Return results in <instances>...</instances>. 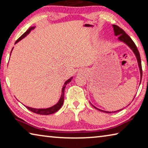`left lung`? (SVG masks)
<instances>
[{"label": "left lung", "mask_w": 148, "mask_h": 148, "mask_svg": "<svg viewBox=\"0 0 148 148\" xmlns=\"http://www.w3.org/2000/svg\"><path fill=\"white\" fill-rule=\"evenodd\" d=\"M113 27H114V33L116 36H119L118 39L119 40L123 42L124 43L126 44L127 46H128L130 48H131L132 51L134 52V53L135 54V56L136 57L137 61H138V66L140 68V77H141V79H142V64H141V59H140V53L138 50L137 49V47L135 45L134 42L132 41V40L130 38V36H129L128 34L125 33V32L121 28H120L119 27H118L116 25H113ZM140 82H141V80H140ZM95 108H96L97 110H100V111L103 112H106V113H111L110 112H106L104 111V110H101L100 109H98L97 108H96L95 106H94L93 105H92ZM120 110H119L118 111L116 112H119Z\"/></svg>", "instance_id": "8db88e82"}]
</instances>
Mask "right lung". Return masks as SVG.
I'll return each mask as SVG.
<instances>
[{
  "mask_svg": "<svg viewBox=\"0 0 148 148\" xmlns=\"http://www.w3.org/2000/svg\"><path fill=\"white\" fill-rule=\"evenodd\" d=\"M34 29V27H30V28L27 30V31L25 32L24 34H23L21 35V36L19 37V38L17 40L16 42V44L19 41L21 40V39H23V38H25L27 34H28L30 32H31L32 30H33ZM12 52V51H11ZM11 54V53H10ZM72 78V77L71 78L69 79L68 80H66V82H65L63 87H62V92H61V98H60L59 101H58V102L56 104L54 105V106L48 108H44V109H37V108H32L31 107H28V106H26V108L28 110H29L30 111H31L32 112H34V113H36V114H38L40 115H49V114H54L56 113V112L58 111V110L61 108L62 104H63V102H64V89H65V87L68 84H69L70 82H71V79Z\"/></svg>",
  "mask_w": 148,
  "mask_h": 148,
  "instance_id": "1",
  "label": "right lung"
}]
</instances>
